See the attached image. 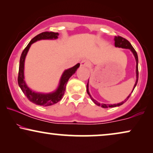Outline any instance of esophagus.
Instances as JSON below:
<instances>
[{
    "mask_svg": "<svg viewBox=\"0 0 153 153\" xmlns=\"http://www.w3.org/2000/svg\"><path fill=\"white\" fill-rule=\"evenodd\" d=\"M80 64H81V66L83 67V68H88V67L90 65L89 61H88V60H85V59L81 60Z\"/></svg>",
    "mask_w": 153,
    "mask_h": 153,
    "instance_id": "34e87169",
    "label": "esophagus"
}]
</instances>
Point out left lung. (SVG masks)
Here are the masks:
<instances>
[{"instance_id": "8db88e82", "label": "left lung", "mask_w": 153, "mask_h": 153, "mask_svg": "<svg viewBox=\"0 0 153 153\" xmlns=\"http://www.w3.org/2000/svg\"><path fill=\"white\" fill-rule=\"evenodd\" d=\"M114 41H115V47H118V48H122V49H129L131 51V53H133V55H134V58H135L136 62H137V65H136V76H137V79H136V82H135L132 91H131V93L128 95V97H127L126 99L124 100V101L121 102L120 103L114 104H103V103L100 104V102H98L97 101H96L95 100H94L93 98L92 97V96L91 95V94H90V92H89V85H88L89 79H88V83H87V93H88V95L90 96V97H91V99L92 101H93L94 103L96 104V105L100 106H101V107L104 108H111V107H116V106H119L122 105V104H124L125 102H126L127 100L129 99V97H130L131 94L132 93L134 89L135 88L136 85H137V84L138 79H139V70H138V62H139V60H138V55H137V51H136L135 49H134L133 47H132V46H131V45L130 44V42H129L128 40H127L126 39L123 38V37H120V36H115Z\"/></svg>"}]
</instances>
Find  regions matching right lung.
<instances>
[{
    "mask_svg": "<svg viewBox=\"0 0 153 153\" xmlns=\"http://www.w3.org/2000/svg\"><path fill=\"white\" fill-rule=\"evenodd\" d=\"M58 35L59 34L58 33L54 32H44L36 35L31 39L28 45H27V47L23 51L22 56H21L19 68L18 84L29 101L37 104V105L49 106L55 104L60 100H61L65 94V92L66 85L69 79L76 72V70L80 66V64L77 63L76 65L72 67V68L65 70L61 75V77H60L57 88L51 93H44L35 92L27 85L26 81L24 80V63L25 59H26V55L30 46L35 42L42 40V39H58Z\"/></svg>",
    "mask_w": 153,
    "mask_h": 153,
    "instance_id": "add662e5",
    "label": "right lung"
}]
</instances>
